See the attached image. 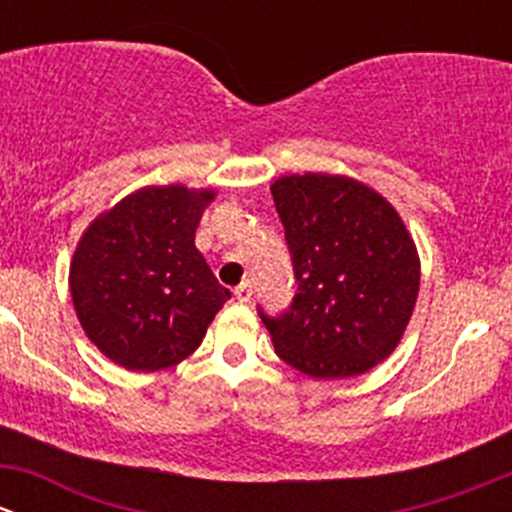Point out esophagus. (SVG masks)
I'll use <instances>...</instances> for the list:
<instances>
[{"label":"esophagus","mask_w":512,"mask_h":512,"mask_svg":"<svg viewBox=\"0 0 512 512\" xmlns=\"http://www.w3.org/2000/svg\"><path fill=\"white\" fill-rule=\"evenodd\" d=\"M250 297H252V282L250 280L240 282V285L235 287V299L237 302H250Z\"/></svg>","instance_id":"34e87169"}]
</instances>
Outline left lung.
I'll return each mask as SVG.
<instances>
[{"label": "left lung", "instance_id": "1", "mask_svg": "<svg viewBox=\"0 0 512 512\" xmlns=\"http://www.w3.org/2000/svg\"><path fill=\"white\" fill-rule=\"evenodd\" d=\"M270 190L299 282L289 312H260L277 356L312 379L374 369L414 314V237L384 195L349 175L292 173Z\"/></svg>", "mask_w": 512, "mask_h": 512}]
</instances>
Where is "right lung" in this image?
Returning a JSON list of instances; mask_svg holds the SVG:
<instances>
[{"label": "right lung", "mask_w": 512, "mask_h": 512, "mask_svg": "<svg viewBox=\"0 0 512 512\" xmlns=\"http://www.w3.org/2000/svg\"><path fill=\"white\" fill-rule=\"evenodd\" d=\"M215 190L146 185L84 230L69 289L86 337L113 364L158 371L203 342L230 299L195 247Z\"/></svg>", "instance_id": "right-lung-1"}]
</instances>
